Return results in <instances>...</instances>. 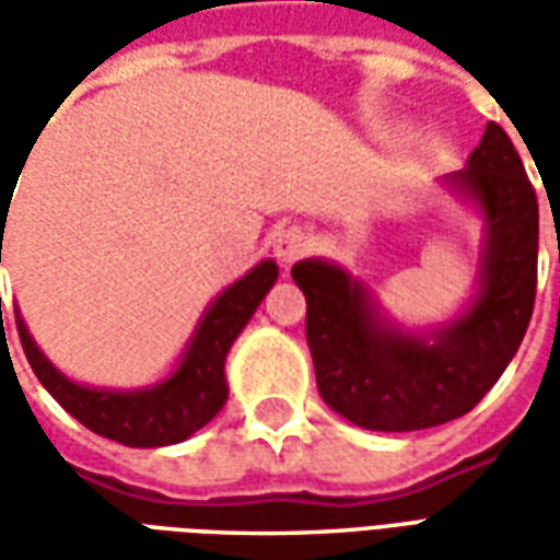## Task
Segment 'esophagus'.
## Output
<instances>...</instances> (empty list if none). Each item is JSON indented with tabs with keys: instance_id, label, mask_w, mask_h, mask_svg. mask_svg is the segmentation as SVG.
I'll use <instances>...</instances> for the list:
<instances>
[{
	"instance_id": "esophagus-1",
	"label": "esophagus",
	"mask_w": 560,
	"mask_h": 560,
	"mask_svg": "<svg viewBox=\"0 0 560 560\" xmlns=\"http://www.w3.org/2000/svg\"><path fill=\"white\" fill-rule=\"evenodd\" d=\"M312 248V240L303 231H288L281 233L279 243H276V257H279L284 267H291L293 260H300Z\"/></svg>"
}]
</instances>
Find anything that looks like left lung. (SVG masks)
Masks as SVG:
<instances>
[{"label": "left lung", "mask_w": 560, "mask_h": 560, "mask_svg": "<svg viewBox=\"0 0 560 560\" xmlns=\"http://www.w3.org/2000/svg\"><path fill=\"white\" fill-rule=\"evenodd\" d=\"M453 185L489 221L482 291L465 317L432 339L381 324L363 284L324 260L291 276L305 293V339L320 399L372 432H417L468 413L504 375L525 339L537 296L540 209L513 140L498 122Z\"/></svg>", "instance_id": "8db88e82"}]
</instances>
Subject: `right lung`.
<instances>
[{
	"mask_svg": "<svg viewBox=\"0 0 560 560\" xmlns=\"http://www.w3.org/2000/svg\"><path fill=\"white\" fill-rule=\"evenodd\" d=\"M0 219H8L5 209L0 212ZM276 279H279V267L272 260H264L245 279L231 284L212 303V308L203 315V320H200L195 339H191V348L185 351L183 365L164 384L152 389H140V393L90 389L80 387L74 381H68L66 375H59L54 365L44 360V353L35 348V341L30 339V332H26V327H23V320L18 315L20 345H23V353H26L32 372L38 375L44 389L74 420L83 422L90 432L110 438V441H119V444L126 446L179 444L188 434L203 429L221 411V405L228 399L224 357L231 351L233 339L248 324V317L255 315L260 300L276 284Z\"/></svg>",
	"mask_w": 560,
	"mask_h": 560,
	"instance_id": "add662e5",
	"label": "right lung"
}]
</instances>
